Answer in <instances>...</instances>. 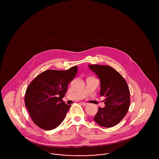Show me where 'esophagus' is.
<instances>
[{
    "mask_svg": "<svg viewBox=\"0 0 159 159\" xmlns=\"http://www.w3.org/2000/svg\"><path fill=\"white\" fill-rule=\"evenodd\" d=\"M82 104H83V106H87L88 105V104L86 103V102H82Z\"/></svg>",
    "mask_w": 159,
    "mask_h": 159,
    "instance_id": "1",
    "label": "esophagus"
}]
</instances>
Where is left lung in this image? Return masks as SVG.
<instances>
[{
	"label": "left lung",
	"instance_id": "obj_1",
	"mask_svg": "<svg viewBox=\"0 0 159 159\" xmlns=\"http://www.w3.org/2000/svg\"><path fill=\"white\" fill-rule=\"evenodd\" d=\"M101 82L100 95L104 97L105 107H99L93 120L99 125L111 128L124 118L130 106V91L127 82L115 69L108 66L89 65Z\"/></svg>",
	"mask_w": 159,
	"mask_h": 159
}]
</instances>
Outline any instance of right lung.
Segmentation results:
<instances>
[{"instance_id":"add662e5","label":"right lung","mask_w":159,"mask_h":159,"mask_svg":"<svg viewBox=\"0 0 159 159\" xmlns=\"http://www.w3.org/2000/svg\"><path fill=\"white\" fill-rule=\"evenodd\" d=\"M77 72V66L64 71L47 70L28 86L24 102L31 119L38 127L52 130L64 120L71 105H67L62 98Z\"/></svg>"}]
</instances>
